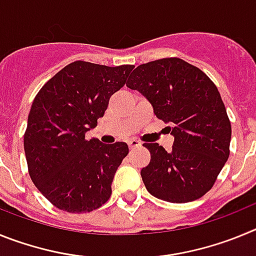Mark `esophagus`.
Listing matches in <instances>:
<instances>
[{"label": "esophagus", "instance_id": "esophagus-1", "mask_svg": "<svg viewBox=\"0 0 256 256\" xmlns=\"http://www.w3.org/2000/svg\"><path fill=\"white\" fill-rule=\"evenodd\" d=\"M128 146H130V150H134V148L141 146V142L137 141V140H130V141H128Z\"/></svg>", "mask_w": 256, "mask_h": 256}]
</instances>
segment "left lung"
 I'll use <instances>...</instances> for the list:
<instances>
[{
  "mask_svg": "<svg viewBox=\"0 0 256 256\" xmlns=\"http://www.w3.org/2000/svg\"><path fill=\"white\" fill-rule=\"evenodd\" d=\"M126 87L148 98L174 137L172 151L144 144L151 154L141 170L148 191L176 204L204 196L228 160L232 134L216 86L187 61L166 58L136 68Z\"/></svg>",
  "mask_w": 256,
  "mask_h": 256,
  "instance_id": "obj_1",
  "label": "left lung"
}]
</instances>
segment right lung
<instances>
[{
    "label": "right lung",
    "mask_w": 256,
    "mask_h": 256,
    "mask_svg": "<svg viewBox=\"0 0 256 256\" xmlns=\"http://www.w3.org/2000/svg\"><path fill=\"white\" fill-rule=\"evenodd\" d=\"M133 68L74 61L52 76L32 104L24 134L29 176L58 209L92 212L112 196L115 172L130 151L128 144L87 141L86 132L97 126Z\"/></svg>",
    "instance_id": "add662e5"
}]
</instances>
